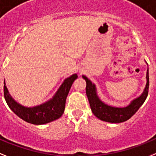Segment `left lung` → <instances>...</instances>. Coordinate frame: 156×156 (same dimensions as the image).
<instances>
[{"label": "left lung", "mask_w": 156, "mask_h": 156, "mask_svg": "<svg viewBox=\"0 0 156 156\" xmlns=\"http://www.w3.org/2000/svg\"><path fill=\"white\" fill-rule=\"evenodd\" d=\"M86 82V92L87 97L89 99V102L90 104V108L98 119L104 122L112 123H120L127 121L130 119L135 113L140 108L144 102L145 101L146 98L148 94V88H149V76H148V70L147 71V83L146 87L144 90L141 96L133 100L126 108H114V107L108 106L99 99L96 92V86L94 84L91 82L90 80L88 79L86 76H82Z\"/></svg>", "instance_id": "8db88e82"}]
</instances>
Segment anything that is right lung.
<instances>
[{"label":"right lung","instance_id":"obj_1","mask_svg":"<svg viewBox=\"0 0 156 156\" xmlns=\"http://www.w3.org/2000/svg\"><path fill=\"white\" fill-rule=\"evenodd\" d=\"M77 78L78 75L74 74L65 79L52 99L33 108H26L16 103L9 93L5 82H4V96L11 110L20 119L31 124L42 125L61 117L64 112L67 95L73 82Z\"/></svg>","mask_w":156,"mask_h":156}]
</instances>
